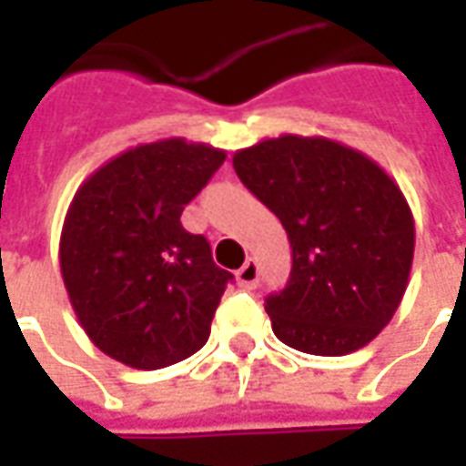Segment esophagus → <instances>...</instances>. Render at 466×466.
Returning <instances> with one entry per match:
<instances>
[{"label":"esophagus","instance_id":"1","mask_svg":"<svg viewBox=\"0 0 466 466\" xmlns=\"http://www.w3.org/2000/svg\"><path fill=\"white\" fill-rule=\"evenodd\" d=\"M237 282H239V287H247V289L257 287V282H259V267H257L254 259H247L242 264V269H237Z\"/></svg>","mask_w":466,"mask_h":466}]
</instances>
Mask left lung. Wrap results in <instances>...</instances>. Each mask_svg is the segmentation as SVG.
I'll return each mask as SVG.
<instances>
[{
    "label": "left lung",
    "mask_w": 466,
    "mask_h": 466,
    "mask_svg": "<svg viewBox=\"0 0 466 466\" xmlns=\"http://www.w3.org/2000/svg\"><path fill=\"white\" fill-rule=\"evenodd\" d=\"M234 172L292 244V272L264 309L292 350L342 357L397 312L414 257L404 194L367 154L327 137L282 134L234 152Z\"/></svg>",
    "instance_id": "obj_1"
}]
</instances>
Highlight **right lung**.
Instances as JSON below:
<instances>
[{"mask_svg": "<svg viewBox=\"0 0 466 466\" xmlns=\"http://www.w3.org/2000/svg\"><path fill=\"white\" fill-rule=\"evenodd\" d=\"M227 159L182 137L139 144L89 174L69 204L59 267L86 337L134 370H162L209 339L232 272L182 227L184 204Z\"/></svg>", "mask_w": 466, "mask_h": 466, "instance_id": "right-lung-1", "label": "right lung"}]
</instances>
